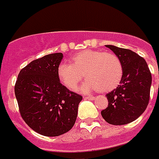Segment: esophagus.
<instances>
[{
	"label": "esophagus",
	"mask_w": 159,
	"mask_h": 159,
	"mask_svg": "<svg viewBox=\"0 0 159 159\" xmlns=\"http://www.w3.org/2000/svg\"><path fill=\"white\" fill-rule=\"evenodd\" d=\"M84 99H86V100H95V97L94 96H84Z\"/></svg>",
	"instance_id": "1"
}]
</instances>
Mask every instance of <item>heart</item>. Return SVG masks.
I'll list each match as a JSON object with an SVG mask.
<instances>
[{"mask_svg": "<svg viewBox=\"0 0 159 159\" xmlns=\"http://www.w3.org/2000/svg\"><path fill=\"white\" fill-rule=\"evenodd\" d=\"M68 64H60L57 76L59 82L69 91H75L85 77L81 91L84 93L100 90L109 92L115 89L122 78L123 67L121 59L112 52L86 50L68 59Z\"/></svg>", "mask_w": 159, "mask_h": 159, "instance_id": "b5f03b06", "label": "heart"}]
</instances>
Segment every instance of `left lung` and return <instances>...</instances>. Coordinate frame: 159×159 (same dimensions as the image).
I'll return each mask as SVG.
<instances>
[{
	"label": "left lung",
	"mask_w": 159,
	"mask_h": 159,
	"mask_svg": "<svg viewBox=\"0 0 159 159\" xmlns=\"http://www.w3.org/2000/svg\"><path fill=\"white\" fill-rule=\"evenodd\" d=\"M106 46L121 59L123 75L117 88L106 95L109 105L101 111V115L109 124H127L146 109L152 76L146 61L135 52L112 45Z\"/></svg>",
	"instance_id": "1"
}]
</instances>
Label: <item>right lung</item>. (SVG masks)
I'll return each instance as SVG.
<instances>
[{
	"mask_svg": "<svg viewBox=\"0 0 159 159\" xmlns=\"http://www.w3.org/2000/svg\"><path fill=\"white\" fill-rule=\"evenodd\" d=\"M62 59V53H54L35 59L22 68L15 86L22 118L45 136H58L71 130L82 100L59 82L57 69Z\"/></svg>",
	"mask_w": 159,
	"mask_h": 159,
	"instance_id": "right-lung-1",
	"label": "right lung"
}]
</instances>
